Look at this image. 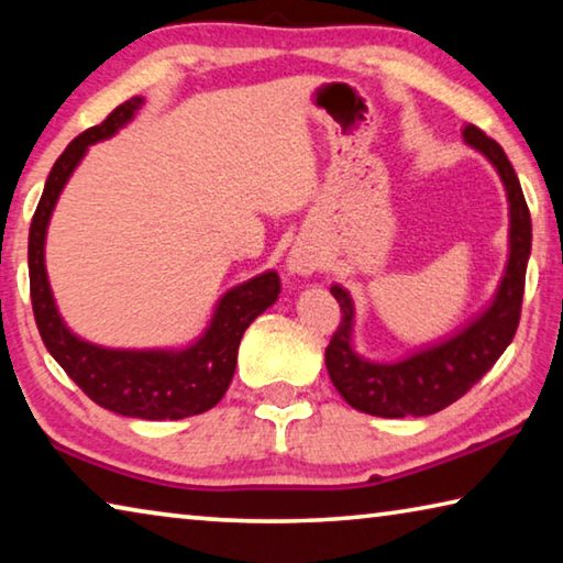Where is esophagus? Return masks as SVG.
Wrapping results in <instances>:
<instances>
[{
  "instance_id": "1",
  "label": "esophagus",
  "mask_w": 563,
  "mask_h": 563,
  "mask_svg": "<svg viewBox=\"0 0 563 563\" xmlns=\"http://www.w3.org/2000/svg\"><path fill=\"white\" fill-rule=\"evenodd\" d=\"M319 269V254L307 244L291 246L287 256V272L291 276H311Z\"/></svg>"
}]
</instances>
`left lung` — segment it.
<instances>
[{"instance_id": "left-lung-1", "label": "left lung", "mask_w": 563, "mask_h": 563, "mask_svg": "<svg viewBox=\"0 0 563 563\" xmlns=\"http://www.w3.org/2000/svg\"><path fill=\"white\" fill-rule=\"evenodd\" d=\"M463 141L496 168L508 201V258L486 307L461 330L420 344L397 360H369L354 344V299L342 284H332L342 322L324 354V365L347 405L377 418H420L448 408L463 397L511 344L531 256V213L518 176L504 148L475 125L463 128Z\"/></svg>"}]
</instances>
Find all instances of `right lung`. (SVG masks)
<instances>
[{
	"label": "right lung",
	"instance_id": "add662e5",
	"mask_svg": "<svg viewBox=\"0 0 563 563\" xmlns=\"http://www.w3.org/2000/svg\"><path fill=\"white\" fill-rule=\"evenodd\" d=\"M143 106L145 98L141 95L118 106L106 118V123L77 135L52 166L30 227L27 262L32 309L45 347L92 402L125 418L184 420L211 410L227 395L233 369H236L241 336L258 314H264L279 299V274L266 269L223 291L216 301L209 324L188 344L123 350L82 340L67 327L52 294L45 264L52 211L67 180L88 155L90 145L123 131Z\"/></svg>",
	"mask_w": 563,
	"mask_h": 563
}]
</instances>
